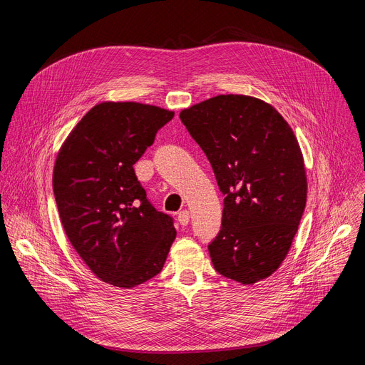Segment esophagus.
<instances>
[{"label": "esophagus", "instance_id": "esophagus-1", "mask_svg": "<svg viewBox=\"0 0 365 365\" xmlns=\"http://www.w3.org/2000/svg\"><path fill=\"white\" fill-rule=\"evenodd\" d=\"M189 212L187 211H182V212H179V215H178V221H179V224L182 225V227H186L187 224H189Z\"/></svg>", "mask_w": 365, "mask_h": 365}]
</instances>
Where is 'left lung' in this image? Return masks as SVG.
<instances>
[{
  "label": "left lung",
  "mask_w": 365,
  "mask_h": 365,
  "mask_svg": "<svg viewBox=\"0 0 365 365\" xmlns=\"http://www.w3.org/2000/svg\"><path fill=\"white\" fill-rule=\"evenodd\" d=\"M224 197L207 245L215 270L241 284L272 276L297 232L307 195L303 154L287 121L248 95H218L180 111Z\"/></svg>",
  "instance_id": "1"
}]
</instances>
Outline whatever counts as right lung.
Masks as SVG:
<instances>
[{"instance_id": "right-lung-1", "label": "right lung", "mask_w": 365, "mask_h": 365, "mask_svg": "<svg viewBox=\"0 0 365 365\" xmlns=\"http://www.w3.org/2000/svg\"><path fill=\"white\" fill-rule=\"evenodd\" d=\"M173 111L140 102H101L75 125L53 169V192L68 240L89 270L121 289L165 266L173 220L148 202L134 165Z\"/></svg>"}]
</instances>
